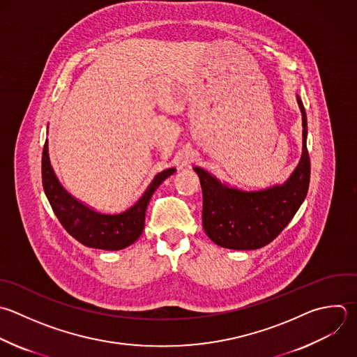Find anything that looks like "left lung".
I'll return each instance as SVG.
<instances>
[{"instance_id": "left-lung-1", "label": "left lung", "mask_w": 357, "mask_h": 357, "mask_svg": "<svg viewBox=\"0 0 357 357\" xmlns=\"http://www.w3.org/2000/svg\"><path fill=\"white\" fill-rule=\"evenodd\" d=\"M303 152L290 177L261 190H241L220 183L211 173L194 167L202 188V225L208 237L230 250H255L266 245L287 226L303 204L310 184L307 116L300 96Z\"/></svg>"}]
</instances>
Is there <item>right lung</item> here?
<instances>
[{
  "mask_svg": "<svg viewBox=\"0 0 357 357\" xmlns=\"http://www.w3.org/2000/svg\"><path fill=\"white\" fill-rule=\"evenodd\" d=\"M174 172V167L159 172L138 201L126 211L105 213L92 209L67 192L52 167L47 141L43 148L42 178L46 197L63 227L79 243L92 248L123 250L138 240L145 226L146 206L153 192Z\"/></svg>",
  "mask_w": 357,
  "mask_h": 357,
  "instance_id": "obj_1",
  "label": "right lung"
}]
</instances>
